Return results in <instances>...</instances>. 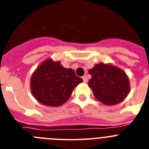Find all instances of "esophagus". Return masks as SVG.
<instances>
[{
    "mask_svg": "<svg viewBox=\"0 0 149 149\" xmlns=\"http://www.w3.org/2000/svg\"><path fill=\"white\" fill-rule=\"evenodd\" d=\"M83 81H84V83H87L88 82V79H87V77H86V76H83Z\"/></svg>",
    "mask_w": 149,
    "mask_h": 149,
    "instance_id": "obj_1",
    "label": "esophagus"
}]
</instances>
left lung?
<instances>
[{"label": "left lung", "mask_w": 149, "mask_h": 149, "mask_svg": "<svg viewBox=\"0 0 149 149\" xmlns=\"http://www.w3.org/2000/svg\"><path fill=\"white\" fill-rule=\"evenodd\" d=\"M89 87L95 98L107 106L120 103L130 93L128 76L122 68L110 63H99L89 70Z\"/></svg>", "instance_id": "1"}]
</instances>
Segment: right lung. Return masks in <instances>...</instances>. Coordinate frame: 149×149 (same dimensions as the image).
Here are the masks:
<instances>
[{"label":"right lung","mask_w":149,"mask_h":149,"mask_svg":"<svg viewBox=\"0 0 149 149\" xmlns=\"http://www.w3.org/2000/svg\"><path fill=\"white\" fill-rule=\"evenodd\" d=\"M83 82L72 68L48 58L36 68L30 78V90L36 100L48 107H60L70 98L74 89Z\"/></svg>","instance_id":"obj_1"}]
</instances>
